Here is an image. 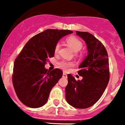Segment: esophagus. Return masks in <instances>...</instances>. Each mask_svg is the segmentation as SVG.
<instances>
[{
	"instance_id": "34e87169",
	"label": "esophagus",
	"mask_w": 125,
	"mask_h": 125,
	"mask_svg": "<svg viewBox=\"0 0 125 125\" xmlns=\"http://www.w3.org/2000/svg\"><path fill=\"white\" fill-rule=\"evenodd\" d=\"M62 77H67V74H66V73H64L63 74H62Z\"/></svg>"
}]
</instances>
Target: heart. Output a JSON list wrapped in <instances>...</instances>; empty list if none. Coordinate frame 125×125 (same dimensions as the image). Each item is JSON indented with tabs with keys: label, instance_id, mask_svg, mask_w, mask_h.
Masks as SVG:
<instances>
[{
	"label": "heart",
	"instance_id": "heart-1",
	"mask_svg": "<svg viewBox=\"0 0 125 125\" xmlns=\"http://www.w3.org/2000/svg\"><path fill=\"white\" fill-rule=\"evenodd\" d=\"M66 43H67V45L70 47V48H71L72 50L75 52L81 51L82 50V47H83V44H82V42L80 41L77 38L75 37V36H69V37L67 38L66 39ZM60 47V43H56V44L55 45L54 47L55 53H58L59 52ZM58 65L63 70L67 71L68 70V69L69 67L73 66L74 65V64L72 62H67L65 61H60L58 63Z\"/></svg>",
	"mask_w": 125,
	"mask_h": 125
}]
</instances>
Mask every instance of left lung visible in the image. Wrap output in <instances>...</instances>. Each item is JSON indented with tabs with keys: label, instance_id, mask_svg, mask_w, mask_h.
Instances as JSON below:
<instances>
[{
	"label": "left lung",
	"instance_id": "obj_1",
	"mask_svg": "<svg viewBox=\"0 0 125 125\" xmlns=\"http://www.w3.org/2000/svg\"><path fill=\"white\" fill-rule=\"evenodd\" d=\"M87 45L88 54L79 65L78 74L82 77L76 81L67 74L66 100L74 108H87L94 105L102 97L109 82V62L104 44L88 32L76 31Z\"/></svg>",
	"mask_w": 125,
	"mask_h": 125
}]
</instances>
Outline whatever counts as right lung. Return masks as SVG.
Masks as SVG:
<instances>
[{
    "mask_svg": "<svg viewBox=\"0 0 125 125\" xmlns=\"http://www.w3.org/2000/svg\"><path fill=\"white\" fill-rule=\"evenodd\" d=\"M71 30L48 29L30 39L16 58L12 82L18 99L30 108H39L48 101L52 88L61 78L62 71H50L44 66L54 55V47Z\"/></svg>",
    "mask_w": 125,
    "mask_h": 125,
    "instance_id": "obj_1",
    "label": "right lung"
}]
</instances>
